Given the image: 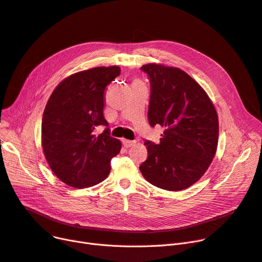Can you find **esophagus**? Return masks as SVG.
<instances>
[{
	"instance_id": "esophagus-1",
	"label": "esophagus",
	"mask_w": 262,
	"mask_h": 262,
	"mask_svg": "<svg viewBox=\"0 0 262 262\" xmlns=\"http://www.w3.org/2000/svg\"><path fill=\"white\" fill-rule=\"evenodd\" d=\"M123 145L125 146V147H132L133 145H135L136 144V141H132V140H126V139H124L123 141Z\"/></svg>"
}]
</instances>
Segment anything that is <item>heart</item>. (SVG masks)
Wrapping results in <instances>:
<instances>
[{
	"label": "heart",
	"instance_id": "b5f03b06",
	"mask_svg": "<svg viewBox=\"0 0 262 262\" xmlns=\"http://www.w3.org/2000/svg\"><path fill=\"white\" fill-rule=\"evenodd\" d=\"M134 84H141V81H139V80H135L134 82H133V85Z\"/></svg>",
	"mask_w": 262,
	"mask_h": 262
}]
</instances>
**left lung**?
I'll return each instance as SVG.
<instances>
[{"instance_id":"left-lung-1","label":"left lung","mask_w":262,"mask_h":262,"mask_svg":"<svg viewBox=\"0 0 262 262\" xmlns=\"http://www.w3.org/2000/svg\"><path fill=\"white\" fill-rule=\"evenodd\" d=\"M150 81L148 123L164 127L159 144L145 141L140 171L158 188L180 191L195 184L214 158L219 139L215 107L199 82L181 69L141 67Z\"/></svg>"}]
</instances>
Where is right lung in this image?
Returning a JSON list of instances; mask_svg holds the SVG:
<instances>
[{"instance_id":"1","label":"right lung","mask_w":262,"mask_h":262,"mask_svg":"<svg viewBox=\"0 0 262 262\" xmlns=\"http://www.w3.org/2000/svg\"><path fill=\"white\" fill-rule=\"evenodd\" d=\"M121 69L96 67L66 77L46 105L41 144L53 173L66 185L88 188L106 180L110 160L122 147L109 129L96 136L95 127L108 126L104 118L105 90Z\"/></svg>"}]
</instances>
